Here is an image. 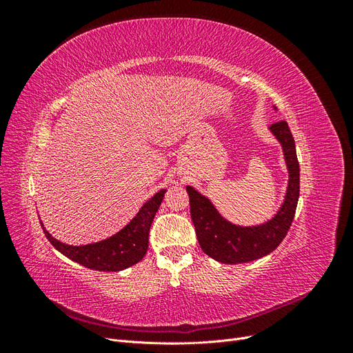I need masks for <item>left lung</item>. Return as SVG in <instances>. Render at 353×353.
Listing matches in <instances>:
<instances>
[{"label": "left lung", "instance_id": "8db88e82", "mask_svg": "<svg viewBox=\"0 0 353 353\" xmlns=\"http://www.w3.org/2000/svg\"><path fill=\"white\" fill-rule=\"evenodd\" d=\"M271 132L283 147L288 169V185L280 210L268 222L253 227H240L223 218L212 201L197 190L187 185L190 197V213L201 250L221 263H244L270 254L279 248L287 236L294 218L299 191H301V170L296 154L293 135L285 121L270 126Z\"/></svg>", "mask_w": 353, "mask_h": 353}]
</instances>
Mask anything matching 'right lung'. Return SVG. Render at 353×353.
I'll return each instance as SVG.
<instances>
[{
    "instance_id": "1",
    "label": "right lung",
    "mask_w": 353,
    "mask_h": 353,
    "mask_svg": "<svg viewBox=\"0 0 353 353\" xmlns=\"http://www.w3.org/2000/svg\"><path fill=\"white\" fill-rule=\"evenodd\" d=\"M165 193L166 190H160L150 200L144 203V206L128 225L116 232L114 236L99 243L85 245L65 244L52 237L42 225V222L41 227L48 241L73 262H78L79 265L95 271L117 272L130 268L144 258L148 249V232H150L152 222Z\"/></svg>"
}]
</instances>
